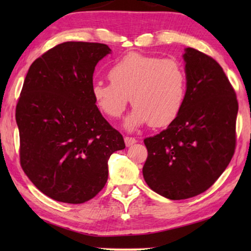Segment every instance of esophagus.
Returning <instances> with one entry per match:
<instances>
[{
    "label": "esophagus",
    "instance_id": "1",
    "mask_svg": "<svg viewBox=\"0 0 251 251\" xmlns=\"http://www.w3.org/2000/svg\"><path fill=\"white\" fill-rule=\"evenodd\" d=\"M124 141H125V144H126V146H131L133 145V144H135L136 142V138H134V137H130V136H126V137L124 138Z\"/></svg>",
    "mask_w": 251,
    "mask_h": 251
}]
</instances>
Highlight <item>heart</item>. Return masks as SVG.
Listing matches in <instances>:
<instances>
[{
  "label": "heart",
  "mask_w": 251,
  "mask_h": 251,
  "mask_svg": "<svg viewBox=\"0 0 251 251\" xmlns=\"http://www.w3.org/2000/svg\"><path fill=\"white\" fill-rule=\"evenodd\" d=\"M108 78L110 83H93V99L106 116L118 118L130 97L135 107L125 122L128 129L150 122L155 127L171 124L184 106L186 72L175 58L129 53L110 66Z\"/></svg>",
  "instance_id": "1"
}]
</instances>
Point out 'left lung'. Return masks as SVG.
<instances>
[{"instance_id": "left-lung-1", "label": "left lung", "mask_w": 251, "mask_h": 251, "mask_svg": "<svg viewBox=\"0 0 251 251\" xmlns=\"http://www.w3.org/2000/svg\"><path fill=\"white\" fill-rule=\"evenodd\" d=\"M184 106L166 129L144 139V179L172 201L197 196L214 185L236 148L238 100L223 67L187 48Z\"/></svg>"}]
</instances>
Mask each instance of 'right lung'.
I'll return each instance as SVG.
<instances>
[{"mask_svg": "<svg viewBox=\"0 0 251 251\" xmlns=\"http://www.w3.org/2000/svg\"><path fill=\"white\" fill-rule=\"evenodd\" d=\"M106 44L65 42L29 66L16 104L20 163L35 187L54 201L83 203L107 181V161L124 138L101 116L92 95Z\"/></svg>", "mask_w": 251, "mask_h": 251, "instance_id": "1", "label": "right lung"}]
</instances>
